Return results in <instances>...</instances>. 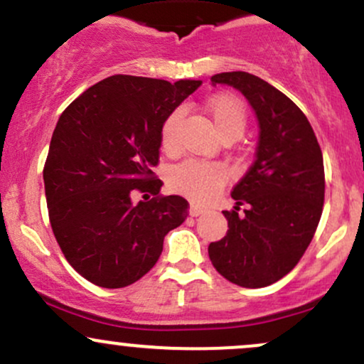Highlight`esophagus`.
<instances>
[{"label":"esophagus","instance_id":"obj_1","mask_svg":"<svg viewBox=\"0 0 364 364\" xmlns=\"http://www.w3.org/2000/svg\"><path fill=\"white\" fill-rule=\"evenodd\" d=\"M205 212V208L200 207V205H195V203H191L190 205V215L191 217H198L200 214H203Z\"/></svg>","mask_w":364,"mask_h":364}]
</instances>
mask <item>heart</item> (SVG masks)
<instances>
[{"instance_id":"b5f03b06","label":"heart","mask_w":364,"mask_h":364,"mask_svg":"<svg viewBox=\"0 0 364 364\" xmlns=\"http://www.w3.org/2000/svg\"><path fill=\"white\" fill-rule=\"evenodd\" d=\"M205 109L210 116L212 124L220 139L236 136L240 139L246 128V107L240 97L232 94L214 95L207 102ZM181 109L173 111L164 121L161 129L162 149L173 152L176 149L178 124L181 121ZM225 183V171L217 164H207V162L188 161L174 168L169 174V185L174 191L191 196L198 202H205L217 193L220 186Z\"/></svg>"}]
</instances>
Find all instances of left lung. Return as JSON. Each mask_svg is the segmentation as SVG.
Instances as JSON below:
<instances>
[{
    "label": "left lung",
    "instance_id": "left-lung-1",
    "mask_svg": "<svg viewBox=\"0 0 364 364\" xmlns=\"http://www.w3.org/2000/svg\"><path fill=\"white\" fill-rule=\"evenodd\" d=\"M210 82L248 99L260 133L255 162L231 191L235 210L223 212L228 235L208 245V257L229 282L265 287L289 274L311 243L323 207V156L303 111L270 83L246 72Z\"/></svg>",
    "mask_w": 364,
    "mask_h": 364
}]
</instances>
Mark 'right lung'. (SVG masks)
<instances>
[{"label": "right lung", "mask_w": 364, "mask_h": 364, "mask_svg": "<svg viewBox=\"0 0 364 364\" xmlns=\"http://www.w3.org/2000/svg\"><path fill=\"white\" fill-rule=\"evenodd\" d=\"M202 80L112 75L63 111L44 166L49 220L70 265L95 286H129L156 265L188 215L154 174L161 129ZM144 200L134 203V196Z\"/></svg>", "instance_id": "1"}]
</instances>
